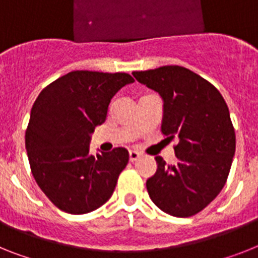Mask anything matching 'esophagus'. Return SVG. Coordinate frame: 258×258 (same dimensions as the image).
<instances>
[{
	"label": "esophagus",
	"mask_w": 258,
	"mask_h": 258,
	"mask_svg": "<svg viewBox=\"0 0 258 258\" xmlns=\"http://www.w3.org/2000/svg\"><path fill=\"white\" fill-rule=\"evenodd\" d=\"M142 153L138 152V151H130V161H136V160L140 159Z\"/></svg>",
	"instance_id": "1"
}]
</instances>
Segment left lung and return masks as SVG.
<instances>
[{
	"instance_id": "1",
	"label": "left lung",
	"mask_w": 258,
	"mask_h": 258,
	"mask_svg": "<svg viewBox=\"0 0 258 258\" xmlns=\"http://www.w3.org/2000/svg\"><path fill=\"white\" fill-rule=\"evenodd\" d=\"M164 102L161 133L177 138L176 162L156 156L157 170L147 179L156 206L177 218L202 211L226 185L236 148L229 110L219 90L190 69L165 66L134 72Z\"/></svg>"
}]
</instances>
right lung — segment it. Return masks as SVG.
Here are the masks:
<instances>
[{
	"mask_svg": "<svg viewBox=\"0 0 258 258\" xmlns=\"http://www.w3.org/2000/svg\"><path fill=\"white\" fill-rule=\"evenodd\" d=\"M133 82L127 73L73 71L43 89L32 105L25 136L32 176L61 211L90 213L112 196L128 151L93 156L89 143L112 97Z\"/></svg>",
	"mask_w": 258,
	"mask_h": 258,
	"instance_id": "add662e5",
	"label": "right lung"
}]
</instances>
